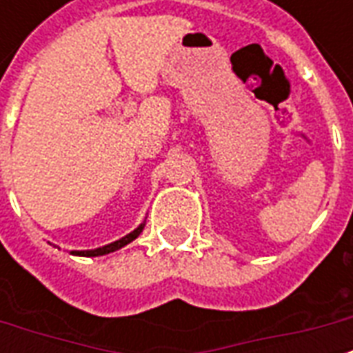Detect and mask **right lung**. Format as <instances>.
<instances>
[{"mask_svg":"<svg viewBox=\"0 0 353 353\" xmlns=\"http://www.w3.org/2000/svg\"><path fill=\"white\" fill-rule=\"evenodd\" d=\"M141 230H143V225H139L138 229L132 230L130 234H126V236L121 238V240H117V242H113V244L103 245V248H98V250H88V252H72V253L73 255H81V257H98V255H105V253L117 252V250H121V248H124L126 244H130L132 240H136Z\"/></svg>","mask_w":353,"mask_h":353,"instance_id":"obj_1","label":"right lung"}]
</instances>
